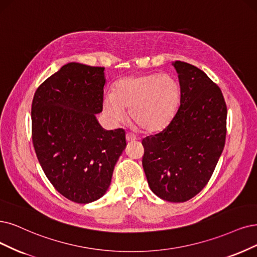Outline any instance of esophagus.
<instances>
[{"instance_id":"1","label":"esophagus","mask_w":257,"mask_h":257,"mask_svg":"<svg viewBox=\"0 0 257 257\" xmlns=\"http://www.w3.org/2000/svg\"><path fill=\"white\" fill-rule=\"evenodd\" d=\"M136 140H137V137L135 135H132V134H127L126 135V141L127 142H134Z\"/></svg>"}]
</instances>
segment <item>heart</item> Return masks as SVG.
Returning a JSON list of instances; mask_svg holds the SVG:
<instances>
[{"mask_svg": "<svg viewBox=\"0 0 257 257\" xmlns=\"http://www.w3.org/2000/svg\"><path fill=\"white\" fill-rule=\"evenodd\" d=\"M180 101L178 82L166 74L129 76L114 85L113 95L103 99L102 107L114 121L125 117L129 109L131 121L141 130L156 132L174 117Z\"/></svg>", "mask_w": 257, "mask_h": 257, "instance_id": "1", "label": "heart"}]
</instances>
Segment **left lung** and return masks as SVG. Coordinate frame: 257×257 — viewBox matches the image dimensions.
I'll return each mask as SVG.
<instances>
[{"mask_svg":"<svg viewBox=\"0 0 257 257\" xmlns=\"http://www.w3.org/2000/svg\"><path fill=\"white\" fill-rule=\"evenodd\" d=\"M180 106L159 134L142 141L149 187L169 202H184L211 179L224 147L226 106L221 90L196 66L175 61Z\"/></svg>","mask_w":257,"mask_h":257,"instance_id":"left-lung-1","label":"left lung"}]
</instances>
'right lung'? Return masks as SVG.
Masks as SVG:
<instances>
[{"instance_id": "1", "label": "right lung", "mask_w": 257, "mask_h": 257, "mask_svg": "<svg viewBox=\"0 0 257 257\" xmlns=\"http://www.w3.org/2000/svg\"><path fill=\"white\" fill-rule=\"evenodd\" d=\"M104 68L70 62L37 89L32 104L33 143L53 186L76 203L106 194L114 166L126 148L120 128L103 129Z\"/></svg>"}]
</instances>
